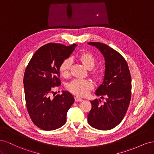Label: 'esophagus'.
<instances>
[{
  "mask_svg": "<svg viewBox=\"0 0 154 154\" xmlns=\"http://www.w3.org/2000/svg\"><path fill=\"white\" fill-rule=\"evenodd\" d=\"M74 100H75V101L76 102H78V101H82L83 100L82 98V97H80L79 96H76L74 97Z\"/></svg>",
  "mask_w": 154,
  "mask_h": 154,
  "instance_id": "esophagus-1",
  "label": "esophagus"
}]
</instances>
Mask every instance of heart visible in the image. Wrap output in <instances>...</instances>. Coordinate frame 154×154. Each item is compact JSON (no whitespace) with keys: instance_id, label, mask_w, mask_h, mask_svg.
I'll return each mask as SVG.
<instances>
[{"instance_id":"b5f03b06","label":"heart","mask_w":154,"mask_h":154,"mask_svg":"<svg viewBox=\"0 0 154 154\" xmlns=\"http://www.w3.org/2000/svg\"><path fill=\"white\" fill-rule=\"evenodd\" d=\"M79 60L88 69H92L96 64V59L94 56L89 53H83L79 56ZM72 65L71 58L64 60L60 66V72L63 76H67L69 74L70 69ZM92 75L97 77L100 72L97 71L92 72ZM94 88V83L87 79H75L70 82L67 85V89L73 94L78 96H84L88 94L91 90Z\"/></svg>"}]
</instances>
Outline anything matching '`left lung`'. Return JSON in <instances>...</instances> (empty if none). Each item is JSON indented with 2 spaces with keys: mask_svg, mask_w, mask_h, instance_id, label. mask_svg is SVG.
Segmentation results:
<instances>
[{
  "mask_svg": "<svg viewBox=\"0 0 154 154\" xmlns=\"http://www.w3.org/2000/svg\"><path fill=\"white\" fill-rule=\"evenodd\" d=\"M88 44L96 47L104 57L103 80L95 94L106 98L102 105L100 100L91 101L92 109L87 121L93 128L108 130L122 122L127 112L131 98V76L127 62L118 51L100 42Z\"/></svg>",
  "mask_w": 154,
  "mask_h": 154,
  "instance_id": "1",
  "label": "left lung"
}]
</instances>
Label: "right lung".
I'll return each instance as SVG.
<instances>
[{
	"label": "right lung",
	"mask_w": 154,
	"mask_h": 154,
	"mask_svg": "<svg viewBox=\"0 0 154 154\" xmlns=\"http://www.w3.org/2000/svg\"><path fill=\"white\" fill-rule=\"evenodd\" d=\"M76 46L53 43L42 46L26 69L24 88L27 111L32 122L41 129L56 130L66 122L67 111L74 101L73 96L67 91L53 97L51 95L53 88L61 84L60 64Z\"/></svg>",
	"instance_id": "1"
}]
</instances>
